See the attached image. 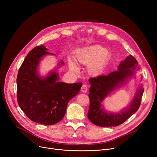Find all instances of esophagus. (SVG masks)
<instances>
[{
	"instance_id": "esophagus-1",
	"label": "esophagus",
	"mask_w": 157,
	"mask_h": 157,
	"mask_svg": "<svg viewBox=\"0 0 157 157\" xmlns=\"http://www.w3.org/2000/svg\"><path fill=\"white\" fill-rule=\"evenodd\" d=\"M81 92H83V93H86V92L88 91V87H87V85H85V84L83 85V86H81Z\"/></svg>"
}]
</instances>
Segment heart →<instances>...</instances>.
<instances>
[{
  "label": "heart",
  "instance_id": "obj_1",
  "mask_svg": "<svg viewBox=\"0 0 157 157\" xmlns=\"http://www.w3.org/2000/svg\"><path fill=\"white\" fill-rule=\"evenodd\" d=\"M109 52L99 45H92L83 48L76 55V60L83 65H87L88 72L92 76L101 75L104 71L108 63ZM69 69L78 72L79 68L74 61L68 62Z\"/></svg>",
  "mask_w": 157,
  "mask_h": 157
}]
</instances>
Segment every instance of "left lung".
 Here are the masks:
<instances>
[{"label":"left lung","mask_w":157,"mask_h":157,"mask_svg":"<svg viewBox=\"0 0 157 157\" xmlns=\"http://www.w3.org/2000/svg\"><path fill=\"white\" fill-rule=\"evenodd\" d=\"M138 62L131 55L120 62L118 71L106 76H99L88 79L90 84V108L88 117L94 124L100 127H117L125 122L139 109L141 104L144 88L139 84L132 101L128 105L119 112L108 111L104 106V101L114 89L124 85L132 78H136L139 71Z\"/></svg>","instance_id":"8db88e82"}]
</instances>
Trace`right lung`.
Wrapping results in <instances>:
<instances>
[{
  "label": "right lung",
  "instance_id": "1",
  "mask_svg": "<svg viewBox=\"0 0 157 157\" xmlns=\"http://www.w3.org/2000/svg\"><path fill=\"white\" fill-rule=\"evenodd\" d=\"M47 50L44 46H37L24 60L16 79L17 100L21 110L32 121L52 125L62 120L68 102L78 95L83 83L59 81L56 70L64 65L63 60L56 69L41 76L38 71L40 61L46 55H55Z\"/></svg>",
  "mask_w": 157,
  "mask_h": 157
}]
</instances>
